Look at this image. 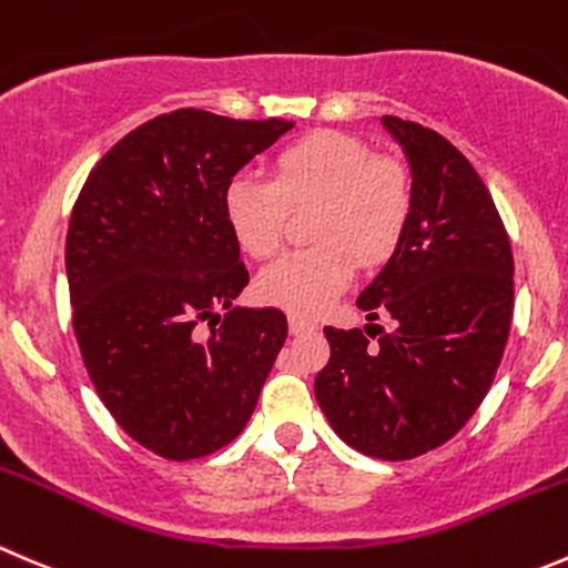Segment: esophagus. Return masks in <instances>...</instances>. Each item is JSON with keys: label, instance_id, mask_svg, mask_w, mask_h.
<instances>
[{"label": "esophagus", "instance_id": "1", "mask_svg": "<svg viewBox=\"0 0 568 568\" xmlns=\"http://www.w3.org/2000/svg\"><path fill=\"white\" fill-rule=\"evenodd\" d=\"M288 329L294 335L305 333V329H316V324L311 322V318H302V316H288Z\"/></svg>", "mask_w": 568, "mask_h": 568}]
</instances>
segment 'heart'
Segmentation results:
<instances>
[{
    "label": "heart",
    "instance_id": "obj_1",
    "mask_svg": "<svg viewBox=\"0 0 568 568\" xmlns=\"http://www.w3.org/2000/svg\"><path fill=\"white\" fill-rule=\"evenodd\" d=\"M318 202V246L285 252L257 277V296L291 313H322L355 274V255L377 263L405 230L410 183L399 163L374 158L355 135L311 132L274 158V180L241 172L224 191V219L241 250L268 257L285 233L288 205Z\"/></svg>",
    "mask_w": 568,
    "mask_h": 568
}]
</instances>
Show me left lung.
Here are the masks:
<instances>
[{"label": "left lung", "instance_id": "8db88e82", "mask_svg": "<svg viewBox=\"0 0 568 568\" xmlns=\"http://www.w3.org/2000/svg\"><path fill=\"white\" fill-rule=\"evenodd\" d=\"M379 124L410 169V211L357 296L366 327H324L329 361L313 388L341 442L410 460L447 444L491 388L514 316V255L480 174L447 138L396 115ZM379 312L395 318L390 334L373 324Z\"/></svg>", "mask_w": 568, "mask_h": 568}]
</instances>
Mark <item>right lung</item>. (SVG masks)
<instances>
[{
	"label": "right lung",
	"mask_w": 568,
	"mask_h": 568,
	"mask_svg": "<svg viewBox=\"0 0 568 568\" xmlns=\"http://www.w3.org/2000/svg\"><path fill=\"white\" fill-rule=\"evenodd\" d=\"M288 130L285 119L163 113L97 163L71 211L82 361L121 430L166 460L211 455L244 430L288 335L277 307L233 305L250 274L224 219L235 172Z\"/></svg>",
	"instance_id": "obj_1"
}]
</instances>
